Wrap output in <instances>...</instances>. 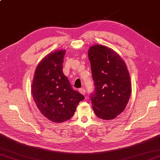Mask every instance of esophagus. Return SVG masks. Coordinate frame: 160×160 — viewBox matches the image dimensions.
<instances>
[{"instance_id":"34e87169","label":"esophagus","mask_w":160,"mask_h":160,"mask_svg":"<svg viewBox=\"0 0 160 160\" xmlns=\"http://www.w3.org/2000/svg\"><path fill=\"white\" fill-rule=\"evenodd\" d=\"M79 92L81 93V94H82V95H85V89H83V88H81V89H79Z\"/></svg>"}]
</instances>
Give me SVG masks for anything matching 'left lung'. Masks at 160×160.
Listing matches in <instances>:
<instances>
[{
    "instance_id": "1",
    "label": "left lung",
    "mask_w": 160,
    "mask_h": 160,
    "mask_svg": "<svg viewBox=\"0 0 160 160\" xmlns=\"http://www.w3.org/2000/svg\"><path fill=\"white\" fill-rule=\"evenodd\" d=\"M95 90L91 94L96 116L112 120L122 113L131 93L130 75L121 57L108 47L95 45L88 50Z\"/></svg>"
}]
</instances>
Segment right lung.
<instances>
[{
  "instance_id": "right-lung-1",
  "label": "right lung",
  "mask_w": 160,
  "mask_h": 160,
  "mask_svg": "<svg viewBox=\"0 0 160 160\" xmlns=\"http://www.w3.org/2000/svg\"><path fill=\"white\" fill-rule=\"evenodd\" d=\"M65 52L57 50L44 58L36 67L32 84V96L40 113L58 123L70 120L84 99L62 72Z\"/></svg>"
}]
</instances>
